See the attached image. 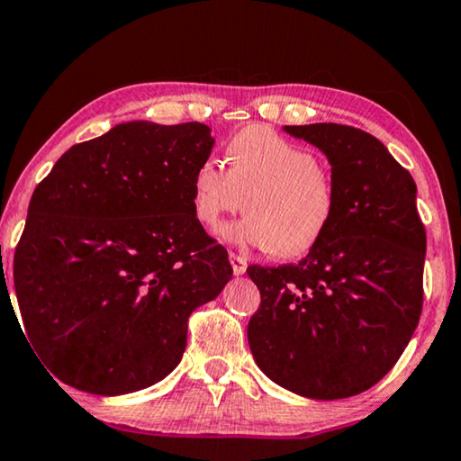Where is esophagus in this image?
I'll return each instance as SVG.
<instances>
[{
    "label": "esophagus",
    "mask_w": 461,
    "mask_h": 461,
    "mask_svg": "<svg viewBox=\"0 0 461 461\" xmlns=\"http://www.w3.org/2000/svg\"><path fill=\"white\" fill-rule=\"evenodd\" d=\"M230 262H231L233 273H236V275H244L246 273L248 262H246L244 257H240V254H236V252H230Z\"/></svg>",
    "instance_id": "obj_1"
}]
</instances>
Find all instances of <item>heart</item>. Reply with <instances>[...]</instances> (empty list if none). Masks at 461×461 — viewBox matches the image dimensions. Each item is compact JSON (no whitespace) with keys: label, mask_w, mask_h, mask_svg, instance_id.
Segmentation results:
<instances>
[{"label":"heart","mask_w":461,"mask_h":461,"mask_svg":"<svg viewBox=\"0 0 461 461\" xmlns=\"http://www.w3.org/2000/svg\"><path fill=\"white\" fill-rule=\"evenodd\" d=\"M225 153L228 167L207 158L194 170L193 207L204 228L217 230L246 207L248 217L228 230L233 242L285 260L322 242L334 221L336 186L312 151L254 125L233 135Z\"/></svg>","instance_id":"1"}]
</instances>
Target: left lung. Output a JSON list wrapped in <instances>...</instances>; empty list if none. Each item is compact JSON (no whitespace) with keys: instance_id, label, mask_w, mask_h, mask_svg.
<instances>
[{"instance_id":"left-lung-1","label":"left lung","mask_w":461,"mask_h":461,"mask_svg":"<svg viewBox=\"0 0 461 461\" xmlns=\"http://www.w3.org/2000/svg\"><path fill=\"white\" fill-rule=\"evenodd\" d=\"M285 131L328 158L336 213L297 265L248 267L260 291L248 342L281 388L313 400L350 398L388 374L419 324L427 233L416 185L361 129L316 122Z\"/></svg>"}]
</instances>
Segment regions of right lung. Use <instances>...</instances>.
<instances>
[{
	"instance_id": "add662e5",
	"label": "right lung",
	"mask_w": 461,
	"mask_h": 461,
	"mask_svg": "<svg viewBox=\"0 0 461 461\" xmlns=\"http://www.w3.org/2000/svg\"><path fill=\"white\" fill-rule=\"evenodd\" d=\"M213 143L203 122H122L73 145L34 188L14 287L31 345L63 384L119 396L180 363L188 316L231 279L193 207Z\"/></svg>"
}]
</instances>
